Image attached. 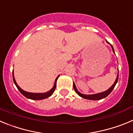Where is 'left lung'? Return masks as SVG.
<instances>
[{
    "mask_svg": "<svg viewBox=\"0 0 133 133\" xmlns=\"http://www.w3.org/2000/svg\"><path fill=\"white\" fill-rule=\"evenodd\" d=\"M107 43H109V42H107ZM110 46H111V47H112V51H113V52L115 53V50H114V49H113V47H112V46L111 45V44H110ZM118 75H117V78H116V80H115L114 84H112V85L111 86V87H110L108 89V90H107L106 91H104V92H100V93L93 94V95H84V94L81 93L80 92H78V90H77V87H76V85H75V84L74 83H73V88H74V89H75V92H77V93L79 95L80 97H81L82 98H85V99H89V100H94V101L101 100V99H103V98H105V97H107L108 95H109L110 92H112V90H113V89L115 88V85H116V84H117V81H118Z\"/></svg>",
    "mask_w": 133,
    "mask_h": 133,
    "instance_id": "obj_1",
    "label": "left lung"
}]
</instances>
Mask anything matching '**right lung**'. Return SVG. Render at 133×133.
<instances>
[{
  "instance_id": "add662e5",
  "label": "right lung",
  "mask_w": 133,
  "mask_h": 133,
  "mask_svg": "<svg viewBox=\"0 0 133 133\" xmlns=\"http://www.w3.org/2000/svg\"><path fill=\"white\" fill-rule=\"evenodd\" d=\"M59 77V75H58V77H56V78L55 79V84H54L53 87L52 89H50L49 91L46 92H44V93H32V92H26L25 90H23L22 89L19 87V86L16 83V81L15 79V77H14V72H12V77H13V81H14V83L15 84L16 87H17V89H18L21 93L22 95H23L25 97H26L27 98H30V99L32 100H43L44 99L46 98H48V97H50L51 95L53 94L54 91H55V89L56 87V81H57V78H58Z\"/></svg>"
}]
</instances>
